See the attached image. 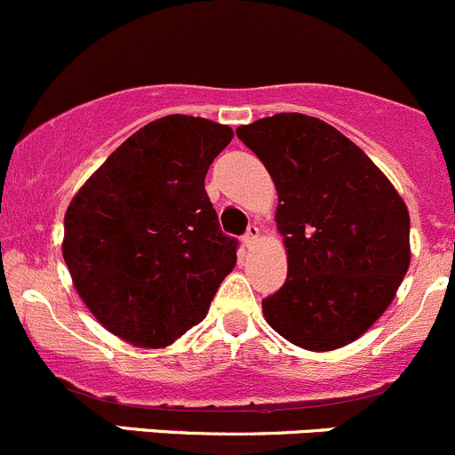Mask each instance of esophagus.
I'll list each match as a JSON object with an SVG mask.
<instances>
[{
    "instance_id": "1",
    "label": "esophagus",
    "mask_w": 455,
    "mask_h": 455,
    "mask_svg": "<svg viewBox=\"0 0 455 455\" xmlns=\"http://www.w3.org/2000/svg\"><path fill=\"white\" fill-rule=\"evenodd\" d=\"M259 236H260V228L251 223V226L247 228V232L243 234V241H245V245H251V243L259 241Z\"/></svg>"
}]
</instances>
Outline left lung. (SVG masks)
Masks as SVG:
<instances>
[{"label": "left lung", "mask_w": 455, "mask_h": 455, "mask_svg": "<svg viewBox=\"0 0 455 455\" xmlns=\"http://www.w3.org/2000/svg\"><path fill=\"white\" fill-rule=\"evenodd\" d=\"M236 137L278 192L287 278L263 299L274 331L309 352L354 343L382 316L409 269V212L374 161L334 125L281 112Z\"/></svg>", "instance_id": "obj_1"}]
</instances>
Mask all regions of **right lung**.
I'll list each match as a JSON object with an SVG mask.
<instances>
[{"label": "right lung", "mask_w": 455, "mask_h": 455, "mask_svg": "<svg viewBox=\"0 0 455 455\" xmlns=\"http://www.w3.org/2000/svg\"><path fill=\"white\" fill-rule=\"evenodd\" d=\"M232 128L168 115L125 139L64 219V260L92 316L137 347H165L201 323L236 265L205 192Z\"/></svg>", "instance_id": "1"}]
</instances>
